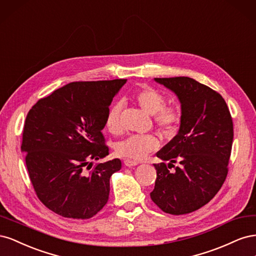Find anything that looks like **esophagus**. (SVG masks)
I'll use <instances>...</instances> for the list:
<instances>
[{"mask_svg":"<svg viewBox=\"0 0 256 256\" xmlns=\"http://www.w3.org/2000/svg\"><path fill=\"white\" fill-rule=\"evenodd\" d=\"M124 164H125L126 166H128V168H130V166H136L138 164V162L136 161H132V160H125L124 161Z\"/></svg>","mask_w":256,"mask_h":256,"instance_id":"obj_1","label":"esophagus"}]
</instances>
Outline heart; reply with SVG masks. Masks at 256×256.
<instances>
[{
	"label": "heart",
	"instance_id": "1",
	"mask_svg": "<svg viewBox=\"0 0 256 256\" xmlns=\"http://www.w3.org/2000/svg\"><path fill=\"white\" fill-rule=\"evenodd\" d=\"M136 104L143 111L152 115V122L161 134L172 136L182 122V109L177 104H164V94L150 86L138 88L132 96ZM122 104L116 102L110 106L106 115V127L113 134L122 132ZM159 142L152 134L130 136L115 144V152L120 157L138 161L146 158L158 148Z\"/></svg>",
	"mask_w": 256,
	"mask_h": 256
}]
</instances>
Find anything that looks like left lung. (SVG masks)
Returning a JSON list of instances; mask_svg holds the SVG:
<instances>
[{
  "label": "left lung",
  "mask_w": 256,
  "mask_h": 256,
  "mask_svg": "<svg viewBox=\"0 0 256 256\" xmlns=\"http://www.w3.org/2000/svg\"><path fill=\"white\" fill-rule=\"evenodd\" d=\"M154 80L180 98L182 122L173 140L156 154L162 162L154 164L157 178L150 198L166 214H190L206 205L226 182L234 138L233 120L219 92L194 79ZM174 163L180 166L175 167ZM172 167L176 170L170 172Z\"/></svg>",
  "instance_id": "1"
}]
</instances>
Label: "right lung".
Wrapping results in <instances>:
<instances>
[{
	"label": "right lung",
	"mask_w": 256,
	"mask_h": 256,
	"mask_svg": "<svg viewBox=\"0 0 256 256\" xmlns=\"http://www.w3.org/2000/svg\"><path fill=\"white\" fill-rule=\"evenodd\" d=\"M126 79L70 82L40 98L26 115L21 150L40 202L65 218L86 220L109 200L110 177L120 159L92 164L109 154L102 130Z\"/></svg>",
	"instance_id": "right-lung-1"
}]
</instances>
